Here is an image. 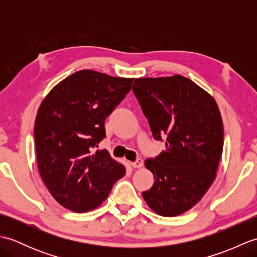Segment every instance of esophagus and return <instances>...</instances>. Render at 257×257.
<instances>
[{"mask_svg": "<svg viewBox=\"0 0 257 257\" xmlns=\"http://www.w3.org/2000/svg\"><path fill=\"white\" fill-rule=\"evenodd\" d=\"M130 165H132L133 168H141V167L144 166V161L141 160V159H137L136 161L130 163Z\"/></svg>", "mask_w": 257, "mask_h": 257, "instance_id": "34e87169", "label": "esophagus"}]
</instances>
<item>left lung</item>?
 <instances>
[{"mask_svg": "<svg viewBox=\"0 0 257 257\" xmlns=\"http://www.w3.org/2000/svg\"><path fill=\"white\" fill-rule=\"evenodd\" d=\"M133 91L154 137L167 138L166 150L145 160L155 182L144 200L161 216L183 214L216 178L224 144L220 109L209 92L181 75L137 78Z\"/></svg>", "mask_w": 257, "mask_h": 257, "instance_id": "left-lung-1", "label": "left lung"}]
</instances>
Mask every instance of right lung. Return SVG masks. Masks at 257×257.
Masks as SVG:
<instances>
[{
    "label": "right lung",
    "instance_id": "right-lung-1",
    "mask_svg": "<svg viewBox=\"0 0 257 257\" xmlns=\"http://www.w3.org/2000/svg\"><path fill=\"white\" fill-rule=\"evenodd\" d=\"M134 78L84 69L58 83L37 110V169L62 206L84 213L101 205L125 167L106 150L105 120L132 88Z\"/></svg>",
    "mask_w": 257,
    "mask_h": 257
}]
</instances>
